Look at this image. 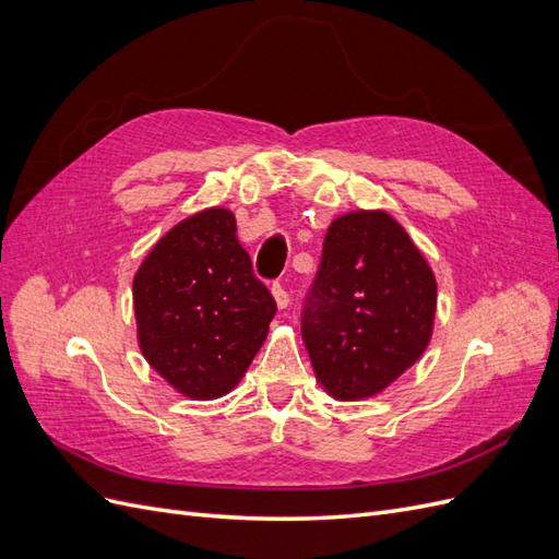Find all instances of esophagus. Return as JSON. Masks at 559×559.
<instances>
[{
  "label": "esophagus",
  "mask_w": 559,
  "mask_h": 559,
  "mask_svg": "<svg viewBox=\"0 0 559 559\" xmlns=\"http://www.w3.org/2000/svg\"><path fill=\"white\" fill-rule=\"evenodd\" d=\"M273 296H275V302L280 310H286L289 308V294H286V289L282 284H273Z\"/></svg>",
  "instance_id": "1"
}]
</instances>
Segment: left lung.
Here are the masks:
<instances>
[{"label":"left lung","mask_w":559,"mask_h":559,"mask_svg":"<svg viewBox=\"0 0 559 559\" xmlns=\"http://www.w3.org/2000/svg\"><path fill=\"white\" fill-rule=\"evenodd\" d=\"M436 300L429 261L392 214L335 216L302 314L319 386L335 401L384 392L427 352Z\"/></svg>","instance_id":"left-lung-1"}]
</instances>
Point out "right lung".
Listing matches in <instances>:
<instances>
[{"label":"right lung","mask_w":559,"mask_h":559,"mask_svg":"<svg viewBox=\"0 0 559 559\" xmlns=\"http://www.w3.org/2000/svg\"><path fill=\"white\" fill-rule=\"evenodd\" d=\"M132 306L142 357L193 401L238 386L277 312L226 207L186 216L151 247L132 277Z\"/></svg>","instance_id":"obj_1"}]
</instances>
